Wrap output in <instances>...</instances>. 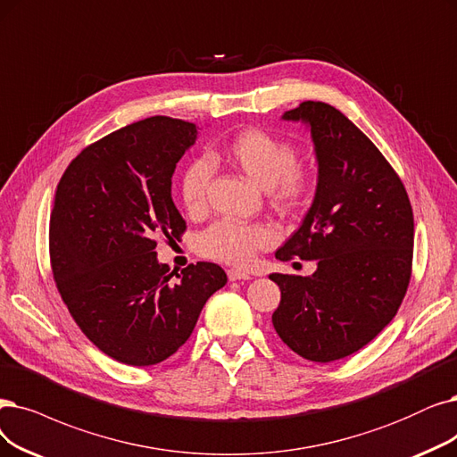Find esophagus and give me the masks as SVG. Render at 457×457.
Here are the masks:
<instances>
[{
    "label": "esophagus",
    "mask_w": 457,
    "mask_h": 457,
    "mask_svg": "<svg viewBox=\"0 0 457 457\" xmlns=\"http://www.w3.org/2000/svg\"><path fill=\"white\" fill-rule=\"evenodd\" d=\"M227 276H228V279L230 281H240V279H251V276L247 271H242V270H228L227 271Z\"/></svg>",
    "instance_id": "1"
}]
</instances>
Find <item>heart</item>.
<instances>
[{"instance_id":"b5f03b06","label":"heart","mask_w":457,"mask_h":457,"mask_svg":"<svg viewBox=\"0 0 457 457\" xmlns=\"http://www.w3.org/2000/svg\"><path fill=\"white\" fill-rule=\"evenodd\" d=\"M210 159H221L244 172L254 186L266 189L270 204L283 212L300 208L312 191V172L296 162L295 144L259 127H247L236 133L221 150L212 152ZM210 179L212 167L206 159H193L181 170L178 191L189 213L204 212ZM273 240L276 234L264 223H236L223 219L198 236L196 249L206 259L245 266Z\"/></svg>"}]
</instances>
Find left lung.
Instances as JSON below:
<instances>
[{
  "label": "left lung",
  "mask_w": 457,
  "mask_h": 457,
  "mask_svg": "<svg viewBox=\"0 0 457 457\" xmlns=\"http://www.w3.org/2000/svg\"><path fill=\"white\" fill-rule=\"evenodd\" d=\"M283 118L312 127L319 184L276 259L317 261V271L271 273L281 288L271 322L296 354L326 363L360 351L395 317L412 273V206L386 157L337 108L303 101Z\"/></svg>",
  "instance_id": "8db88e82"
}]
</instances>
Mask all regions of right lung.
<instances>
[{
  "instance_id": "obj_1",
  "label": "right lung",
  "mask_w": 457,
  "mask_h": 457,
  "mask_svg": "<svg viewBox=\"0 0 457 457\" xmlns=\"http://www.w3.org/2000/svg\"><path fill=\"white\" fill-rule=\"evenodd\" d=\"M196 138L191 121L145 118L69 162L50 213V268L84 336L127 366H154L184 345L227 273L196 262L176 273L155 238L187 225L170 195L176 162Z\"/></svg>"
}]
</instances>
